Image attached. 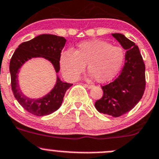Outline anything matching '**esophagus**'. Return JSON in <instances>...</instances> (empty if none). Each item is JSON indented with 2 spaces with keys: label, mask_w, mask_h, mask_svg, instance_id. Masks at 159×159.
<instances>
[{
  "label": "esophagus",
  "mask_w": 159,
  "mask_h": 159,
  "mask_svg": "<svg viewBox=\"0 0 159 159\" xmlns=\"http://www.w3.org/2000/svg\"><path fill=\"white\" fill-rule=\"evenodd\" d=\"M84 86H85L86 87H87L88 89H91L92 87H93V86L91 85V84H84Z\"/></svg>",
  "instance_id": "esophagus-1"
}]
</instances>
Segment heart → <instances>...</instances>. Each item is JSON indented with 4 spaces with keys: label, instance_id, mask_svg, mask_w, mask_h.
<instances>
[{
    "label": "heart",
    "instance_id": "heart-1",
    "mask_svg": "<svg viewBox=\"0 0 159 159\" xmlns=\"http://www.w3.org/2000/svg\"><path fill=\"white\" fill-rule=\"evenodd\" d=\"M125 58L122 49L101 40L80 43L75 51L66 50L60 56V68L69 80H75L85 69L98 82L111 80L119 72Z\"/></svg>",
    "mask_w": 159,
    "mask_h": 159
}]
</instances>
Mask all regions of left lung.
I'll return each instance as SVG.
<instances>
[{"mask_svg": "<svg viewBox=\"0 0 159 159\" xmlns=\"http://www.w3.org/2000/svg\"><path fill=\"white\" fill-rule=\"evenodd\" d=\"M111 35L126 50L125 64L119 76L102 86L103 96L95 102L99 112L119 117L132 110L144 93L145 65L138 46L121 33Z\"/></svg>", "mask_w": 159, "mask_h": 159, "instance_id": "obj_1", "label": "left lung"}]
</instances>
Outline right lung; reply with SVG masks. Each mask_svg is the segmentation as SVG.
I'll list each match as a JSON object with an SVG mask.
<instances>
[{
	"mask_svg": "<svg viewBox=\"0 0 159 159\" xmlns=\"http://www.w3.org/2000/svg\"><path fill=\"white\" fill-rule=\"evenodd\" d=\"M66 42V40L62 37L42 34L21 43L11 58L9 70L13 94L22 108L34 116H48L57 111L61 105L66 90L72 84L62 82L58 76L55 86L48 94L43 98L32 99L25 96L19 88L18 82L19 69L32 58H44L52 63L58 73L60 70V56Z\"/></svg>",
	"mask_w": 159,
	"mask_h": 159,
	"instance_id": "obj_1",
	"label": "right lung"
}]
</instances>
